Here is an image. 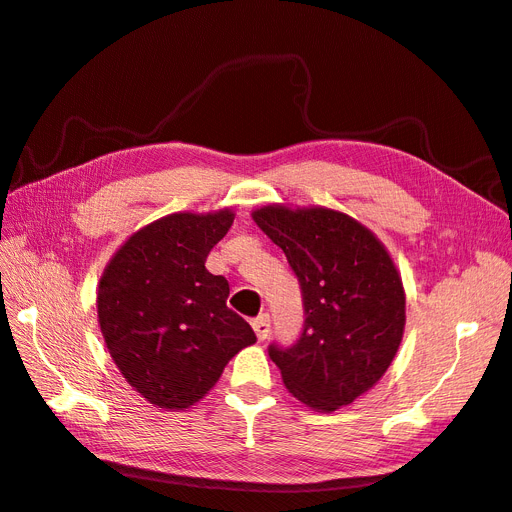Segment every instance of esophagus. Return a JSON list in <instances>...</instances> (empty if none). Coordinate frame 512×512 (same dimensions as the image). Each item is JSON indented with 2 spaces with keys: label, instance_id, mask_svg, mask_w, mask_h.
<instances>
[{
  "label": "esophagus",
  "instance_id": "34e87169",
  "mask_svg": "<svg viewBox=\"0 0 512 512\" xmlns=\"http://www.w3.org/2000/svg\"><path fill=\"white\" fill-rule=\"evenodd\" d=\"M253 329L257 333L259 342H264V339H268V335H270V316H268V313H261L259 318L253 320Z\"/></svg>",
  "mask_w": 512,
  "mask_h": 512
}]
</instances>
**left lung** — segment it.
Segmentation results:
<instances>
[{"label": "left lung", "mask_w": 512, "mask_h": 512, "mask_svg": "<svg viewBox=\"0 0 512 512\" xmlns=\"http://www.w3.org/2000/svg\"><path fill=\"white\" fill-rule=\"evenodd\" d=\"M253 220L283 248L303 292V333L290 348H268L285 387L322 413L355 402L381 381L404 333V287L387 248L326 207L268 205Z\"/></svg>", "instance_id": "obj_1"}]
</instances>
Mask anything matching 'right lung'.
Segmentation results:
<instances>
[{
  "label": "right lung",
  "mask_w": 512,
  "mask_h": 512,
  "mask_svg": "<svg viewBox=\"0 0 512 512\" xmlns=\"http://www.w3.org/2000/svg\"><path fill=\"white\" fill-rule=\"evenodd\" d=\"M231 225V209L164 216L131 235L103 270L97 313L110 357L160 409L199 402L257 342L251 324L227 307V279L205 268Z\"/></svg>",
  "instance_id": "add662e5"
}]
</instances>
